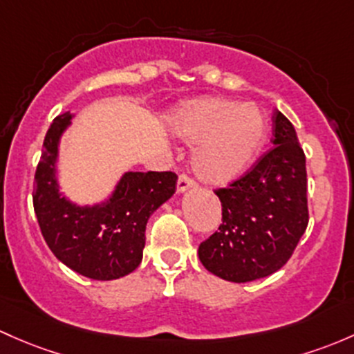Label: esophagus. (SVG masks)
Segmentation results:
<instances>
[{
    "label": "esophagus",
    "instance_id": "obj_1",
    "mask_svg": "<svg viewBox=\"0 0 354 354\" xmlns=\"http://www.w3.org/2000/svg\"><path fill=\"white\" fill-rule=\"evenodd\" d=\"M195 188V181L192 180V178H188L187 174H181L180 178H178V185H176V192L178 193H185L188 192V189Z\"/></svg>",
    "mask_w": 354,
    "mask_h": 354
}]
</instances>
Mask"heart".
<instances>
[{"label":"heart","mask_w":354,"mask_h":354,"mask_svg":"<svg viewBox=\"0 0 354 354\" xmlns=\"http://www.w3.org/2000/svg\"><path fill=\"white\" fill-rule=\"evenodd\" d=\"M169 122L180 139L198 142L192 167L196 178L208 185L237 180L258 158L268 137L263 110L236 100H193L174 109Z\"/></svg>","instance_id":"obj_1"}]
</instances>
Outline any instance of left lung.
<instances>
[{
	"label": "left lung",
	"mask_w": 354,
	"mask_h": 354,
	"mask_svg": "<svg viewBox=\"0 0 354 354\" xmlns=\"http://www.w3.org/2000/svg\"><path fill=\"white\" fill-rule=\"evenodd\" d=\"M273 149L245 176L217 189L222 224L198 248L210 273L234 283L270 277L295 251L308 224L305 154L292 122L273 115Z\"/></svg>",
	"instance_id": "8db88e82"
}]
</instances>
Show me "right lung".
<instances>
[{
  "mask_svg": "<svg viewBox=\"0 0 354 354\" xmlns=\"http://www.w3.org/2000/svg\"><path fill=\"white\" fill-rule=\"evenodd\" d=\"M74 115L54 118L44 140L33 181V208L55 258L91 280H117L142 261L149 217L173 196L178 176L171 171H127L109 198L77 205L61 192L59 144Z\"/></svg>",
  "mask_w": 354,
  "mask_h": 354,
  "instance_id": "right-lung-1",
  "label": "right lung"
}]
</instances>
